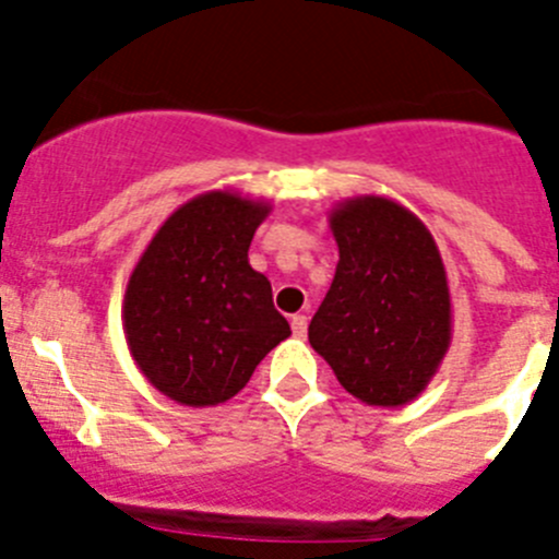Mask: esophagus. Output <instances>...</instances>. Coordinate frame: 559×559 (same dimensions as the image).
<instances>
[{"instance_id":"esophagus-1","label":"esophagus","mask_w":559,"mask_h":559,"mask_svg":"<svg viewBox=\"0 0 559 559\" xmlns=\"http://www.w3.org/2000/svg\"><path fill=\"white\" fill-rule=\"evenodd\" d=\"M290 329H294V337H305V334H307V316L290 318Z\"/></svg>"}]
</instances>
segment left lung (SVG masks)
Returning a JSON list of instances; mask_svg holds the SVG:
<instances>
[{
	"mask_svg": "<svg viewBox=\"0 0 559 559\" xmlns=\"http://www.w3.org/2000/svg\"><path fill=\"white\" fill-rule=\"evenodd\" d=\"M340 260L310 345L345 392L397 408L428 386L453 340L448 271L428 227L379 194L329 211Z\"/></svg>",
	"mask_w": 559,
	"mask_h": 559,
	"instance_id": "8db88e82",
	"label": "left lung"
}]
</instances>
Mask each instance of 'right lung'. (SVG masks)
I'll return each instance as SVG.
<instances>
[{
    "mask_svg": "<svg viewBox=\"0 0 559 559\" xmlns=\"http://www.w3.org/2000/svg\"><path fill=\"white\" fill-rule=\"evenodd\" d=\"M271 203L205 191L167 216L126 285L123 332L136 368L169 401L219 406L290 334L249 243Z\"/></svg>",
    "mask_w": 559,
    "mask_h": 559,
    "instance_id": "1",
    "label": "right lung"
}]
</instances>
